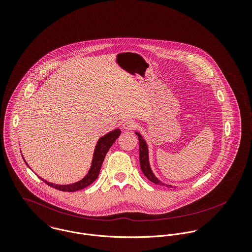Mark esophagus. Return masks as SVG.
I'll use <instances>...</instances> for the list:
<instances>
[{"instance_id":"1","label":"esophagus","mask_w":252,"mask_h":252,"mask_svg":"<svg viewBox=\"0 0 252 252\" xmlns=\"http://www.w3.org/2000/svg\"><path fill=\"white\" fill-rule=\"evenodd\" d=\"M136 127H137V124L133 121H126L123 125V128L125 130H133Z\"/></svg>"}]
</instances>
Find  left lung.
Returning a JSON list of instances; mask_svg holds the SVG:
<instances>
[{
  "label": "left lung",
  "instance_id": "1",
  "mask_svg": "<svg viewBox=\"0 0 252 252\" xmlns=\"http://www.w3.org/2000/svg\"><path fill=\"white\" fill-rule=\"evenodd\" d=\"M135 134L138 136V140H139V161H140V167L142 172L144 173V175L151 181L153 183L157 184V185H160V186H165L167 188H172L171 185H167L162 183L161 181H159L155 174L152 171L151 167H150V163H149V155H148V146L146 141L143 139V137L141 136V134L139 132H135Z\"/></svg>",
  "mask_w": 252,
  "mask_h": 252
}]
</instances>
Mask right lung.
Listing matches in <instances>:
<instances>
[{
	"label": "right lung",
	"instance_id": "add662e5",
	"mask_svg": "<svg viewBox=\"0 0 252 252\" xmlns=\"http://www.w3.org/2000/svg\"><path fill=\"white\" fill-rule=\"evenodd\" d=\"M120 134H121V130L119 128H117L99 138V140L95 146V149H94L91 169L82 180H80L76 183H73V184H69V185H57V184L48 182V181L44 180L43 178H41V179L49 186H51L52 188H55L59 191H63V192H75V191L86 188L87 186L91 185L98 177L101 165L105 158V156H106L107 152L109 151L110 147L113 145V143L116 141V139L120 136Z\"/></svg>",
	"mask_w": 252,
	"mask_h": 252
}]
</instances>
